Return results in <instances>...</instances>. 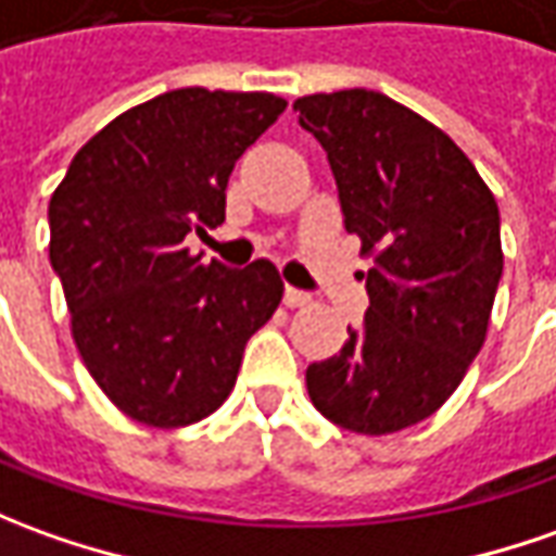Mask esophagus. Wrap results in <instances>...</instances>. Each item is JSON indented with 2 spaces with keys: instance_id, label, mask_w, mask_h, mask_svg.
I'll return each mask as SVG.
<instances>
[{
  "instance_id": "esophagus-1",
  "label": "esophagus",
  "mask_w": 556,
  "mask_h": 556,
  "mask_svg": "<svg viewBox=\"0 0 556 556\" xmlns=\"http://www.w3.org/2000/svg\"><path fill=\"white\" fill-rule=\"evenodd\" d=\"M282 301H286V307H307L309 294L301 292V289H294V286H286V294H282Z\"/></svg>"
}]
</instances>
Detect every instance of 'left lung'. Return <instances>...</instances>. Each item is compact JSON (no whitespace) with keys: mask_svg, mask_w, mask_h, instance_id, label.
<instances>
[{"mask_svg":"<svg viewBox=\"0 0 556 556\" xmlns=\"http://www.w3.org/2000/svg\"><path fill=\"white\" fill-rule=\"evenodd\" d=\"M294 109L326 149L343 225L374 258L365 323L309 365V402L358 435L402 432L451 399L484 346L500 206L466 151L387 93H313Z\"/></svg>","mask_w":556,"mask_h":556,"instance_id":"left-lung-1","label":"left lung"}]
</instances>
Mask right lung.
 I'll use <instances>...</instances> for the list:
<instances>
[{"label": "right lung", "mask_w": 556, "mask_h": 556, "mask_svg": "<svg viewBox=\"0 0 556 556\" xmlns=\"http://www.w3.org/2000/svg\"><path fill=\"white\" fill-rule=\"evenodd\" d=\"M282 112L264 90H169L109 121L51 194L72 338L130 420L179 429L218 410L282 301L267 258L230 270L185 247L225 222L230 169Z\"/></svg>", "instance_id": "obj_1"}]
</instances>
